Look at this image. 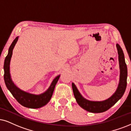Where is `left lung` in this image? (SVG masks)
<instances>
[{
  "label": "left lung",
  "mask_w": 131,
  "mask_h": 131,
  "mask_svg": "<svg viewBox=\"0 0 131 131\" xmlns=\"http://www.w3.org/2000/svg\"><path fill=\"white\" fill-rule=\"evenodd\" d=\"M116 46L117 51H118L119 66H120V81H119V84L116 91L111 97L107 100L101 101V102H93V101L88 100L82 97L74 83H72L73 93L77 103L87 111L92 112V113H100V112H105L115 105L122 98L125 93L127 86V66L125 63L123 50L118 44H117Z\"/></svg>",
  "instance_id": "obj_1"
}]
</instances>
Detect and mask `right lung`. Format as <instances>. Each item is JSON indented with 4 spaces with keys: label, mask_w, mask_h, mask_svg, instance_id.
I'll return each mask as SVG.
<instances>
[{
    "label": "right lung",
    "mask_w": 131,
    "mask_h": 131,
    "mask_svg": "<svg viewBox=\"0 0 131 131\" xmlns=\"http://www.w3.org/2000/svg\"><path fill=\"white\" fill-rule=\"evenodd\" d=\"M18 38L19 37H16L11 43V46H9L8 55L6 56L5 59L4 65L5 83L8 90L10 91L13 97L20 105L28 108H39L46 105L51 100L56 85L59 80L60 75L57 76L51 83L49 88L45 92L40 95L29 94L28 92H25L18 88L11 80L10 72H9V64H10V60L12 57L13 50L15 45L17 42Z\"/></svg>",
    "instance_id": "1"
}]
</instances>
